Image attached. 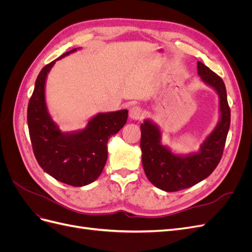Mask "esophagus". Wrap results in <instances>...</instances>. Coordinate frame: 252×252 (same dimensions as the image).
I'll return each instance as SVG.
<instances>
[{
    "mask_svg": "<svg viewBox=\"0 0 252 252\" xmlns=\"http://www.w3.org/2000/svg\"><path fill=\"white\" fill-rule=\"evenodd\" d=\"M129 117L131 120L134 121H140L143 118V109L139 106H133L130 109H129Z\"/></svg>",
    "mask_w": 252,
    "mask_h": 252,
    "instance_id": "esophagus-1",
    "label": "esophagus"
}]
</instances>
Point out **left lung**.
Returning a JSON list of instances; mask_svg holds the SVG:
<instances>
[{"label": "left lung", "mask_w": 252, "mask_h": 252, "mask_svg": "<svg viewBox=\"0 0 252 252\" xmlns=\"http://www.w3.org/2000/svg\"><path fill=\"white\" fill-rule=\"evenodd\" d=\"M201 80L217 91L220 120L197 152L178 155L162 143V131L151 120L141 124L142 164L145 174L156 187L167 192L192 187L205 180L220 161L230 126V108L223 80L202 62H197Z\"/></svg>", "instance_id": "1"}]
</instances>
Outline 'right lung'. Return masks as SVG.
Returning a JSON list of instances; mask_svg holds the SVG:
<instances>
[{
  "instance_id": "1",
  "label": "right lung",
  "mask_w": 252,
  "mask_h": 252,
  "mask_svg": "<svg viewBox=\"0 0 252 252\" xmlns=\"http://www.w3.org/2000/svg\"><path fill=\"white\" fill-rule=\"evenodd\" d=\"M45 66L35 81L27 109V123L33 154L43 170L56 180L74 187L94 182L107 161V142L126 124L128 110L100 112L81 130L62 132L53 122L45 98L47 75L58 60Z\"/></svg>"
}]
</instances>
